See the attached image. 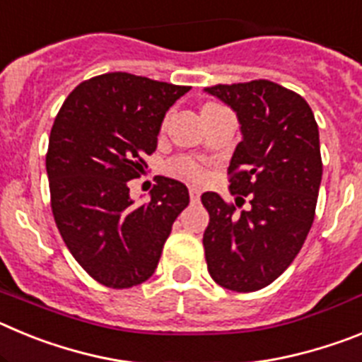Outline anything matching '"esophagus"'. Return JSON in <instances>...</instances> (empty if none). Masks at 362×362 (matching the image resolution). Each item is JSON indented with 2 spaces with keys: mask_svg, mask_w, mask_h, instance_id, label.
Listing matches in <instances>:
<instances>
[{
  "mask_svg": "<svg viewBox=\"0 0 362 362\" xmlns=\"http://www.w3.org/2000/svg\"><path fill=\"white\" fill-rule=\"evenodd\" d=\"M188 192H190V199L194 201V203H197V201H199V197H201V192H199V188H196V187H190V188H188Z\"/></svg>",
  "mask_w": 362,
  "mask_h": 362,
  "instance_id": "obj_1",
  "label": "esophagus"
}]
</instances>
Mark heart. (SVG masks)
<instances>
[{
  "instance_id": "1",
  "label": "heart",
  "mask_w": 362,
  "mask_h": 362,
  "mask_svg": "<svg viewBox=\"0 0 362 362\" xmlns=\"http://www.w3.org/2000/svg\"><path fill=\"white\" fill-rule=\"evenodd\" d=\"M204 107H216L214 103H206ZM203 107V108H204ZM168 170L174 175H179V177L192 179V181H199V179L204 177V170L201 168V165H197L196 161H192L188 158H177L168 165Z\"/></svg>"
}]
</instances>
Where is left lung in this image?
<instances>
[{
	"label": "left lung",
	"instance_id": "8db88e82",
	"mask_svg": "<svg viewBox=\"0 0 362 362\" xmlns=\"http://www.w3.org/2000/svg\"><path fill=\"white\" fill-rule=\"evenodd\" d=\"M204 90L238 114L243 134L228 166L235 204L201 196L206 267L223 288L255 292L292 264L312 228L322 177L317 123L305 99L268 79ZM245 197L251 206L238 213Z\"/></svg>",
	"mask_w": 362,
	"mask_h": 362
}]
</instances>
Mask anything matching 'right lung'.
Masks as SVG:
<instances>
[{
	"label": "right lung",
	"instance_id": "right-lung-1",
	"mask_svg": "<svg viewBox=\"0 0 362 362\" xmlns=\"http://www.w3.org/2000/svg\"><path fill=\"white\" fill-rule=\"evenodd\" d=\"M190 86L108 72L78 85L50 130L47 175L63 241L83 270L108 288L145 283L158 268L188 188L158 175L150 201L130 199L129 181L156 152L166 110Z\"/></svg>",
	"mask_w": 362,
	"mask_h": 362
}]
</instances>
